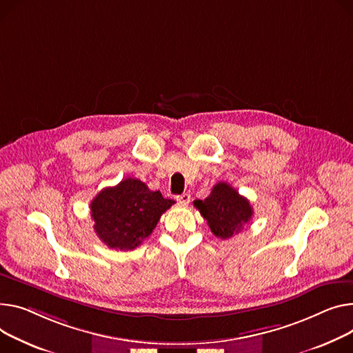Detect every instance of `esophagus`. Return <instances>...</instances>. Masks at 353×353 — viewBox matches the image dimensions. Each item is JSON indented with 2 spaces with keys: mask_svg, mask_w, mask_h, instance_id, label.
<instances>
[{
  "mask_svg": "<svg viewBox=\"0 0 353 353\" xmlns=\"http://www.w3.org/2000/svg\"><path fill=\"white\" fill-rule=\"evenodd\" d=\"M176 200H177L180 204H187V203L190 201V194H189V193H183V194L177 196Z\"/></svg>",
  "mask_w": 353,
  "mask_h": 353,
  "instance_id": "obj_1",
  "label": "esophagus"
}]
</instances>
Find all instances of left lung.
I'll return each instance as SVG.
<instances>
[{
  "mask_svg": "<svg viewBox=\"0 0 353 353\" xmlns=\"http://www.w3.org/2000/svg\"><path fill=\"white\" fill-rule=\"evenodd\" d=\"M194 207L205 219L211 232L223 240L240 232L254 214L250 201L224 181L217 183L207 199L196 200Z\"/></svg>",
  "mask_w": 353,
  "mask_h": 353,
  "instance_id": "8db88e82",
  "label": "left lung"
}]
</instances>
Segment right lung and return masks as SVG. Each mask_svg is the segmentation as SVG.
<instances>
[{
  "label": "right lung",
  "mask_w": 353,
  "mask_h": 353,
  "mask_svg": "<svg viewBox=\"0 0 353 353\" xmlns=\"http://www.w3.org/2000/svg\"><path fill=\"white\" fill-rule=\"evenodd\" d=\"M173 204L174 200L152 192L143 181L128 177L92 200L90 217L98 237L108 247L128 251L150 236L161 214Z\"/></svg>",
  "instance_id": "1"
}]
</instances>
